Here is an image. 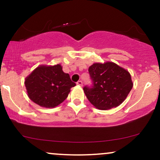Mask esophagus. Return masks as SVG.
I'll return each instance as SVG.
<instances>
[{"label":"esophagus","mask_w":160,"mask_h":160,"mask_svg":"<svg viewBox=\"0 0 160 160\" xmlns=\"http://www.w3.org/2000/svg\"><path fill=\"white\" fill-rule=\"evenodd\" d=\"M77 85L80 86H82V82L81 81V80H79V81L77 82Z\"/></svg>","instance_id":"34e87169"}]
</instances>
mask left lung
Here are the masks:
<instances>
[{
  "mask_svg": "<svg viewBox=\"0 0 160 160\" xmlns=\"http://www.w3.org/2000/svg\"><path fill=\"white\" fill-rule=\"evenodd\" d=\"M92 86L83 87L92 104L99 110H108L124 102L133 86L128 71L111 62L95 63L89 68Z\"/></svg>",
  "mask_w": 160,
  "mask_h": 160,
  "instance_id": "obj_1",
  "label": "left lung"
}]
</instances>
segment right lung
Returning <instances> with one entry per match:
<instances>
[{
	"label": "right lung",
	"instance_id": "add662e5",
	"mask_svg": "<svg viewBox=\"0 0 160 160\" xmlns=\"http://www.w3.org/2000/svg\"><path fill=\"white\" fill-rule=\"evenodd\" d=\"M29 98L43 108H55L67 98L71 88L76 86L61 65H40L25 78Z\"/></svg>",
	"mask_w": 160,
	"mask_h": 160
}]
</instances>
